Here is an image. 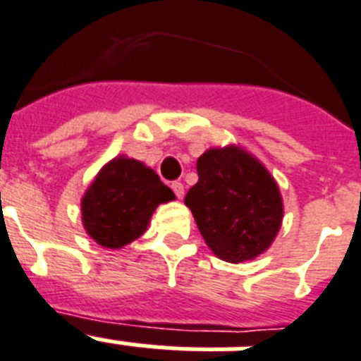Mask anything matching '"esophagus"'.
I'll return each mask as SVG.
<instances>
[{
    "mask_svg": "<svg viewBox=\"0 0 361 361\" xmlns=\"http://www.w3.org/2000/svg\"><path fill=\"white\" fill-rule=\"evenodd\" d=\"M172 190H174V195L178 196V198H183V195H185V189H183V183H180V181H174L172 183Z\"/></svg>",
    "mask_w": 361,
    "mask_h": 361,
    "instance_id": "obj_1",
    "label": "esophagus"
}]
</instances>
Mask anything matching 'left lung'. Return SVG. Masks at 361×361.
I'll use <instances>...</instances> for the list:
<instances>
[{"mask_svg": "<svg viewBox=\"0 0 361 361\" xmlns=\"http://www.w3.org/2000/svg\"><path fill=\"white\" fill-rule=\"evenodd\" d=\"M196 171L198 183L187 192L185 205L209 250L231 264L262 255L284 214L274 176L238 145L205 150Z\"/></svg>", "mask_w": 361, "mask_h": 361, "instance_id": "obj_1", "label": "left lung"}]
</instances>
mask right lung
<instances>
[{"mask_svg":"<svg viewBox=\"0 0 361 361\" xmlns=\"http://www.w3.org/2000/svg\"><path fill=\"white\" fill-rule=\"evenodd\" d=\"M172 200L174 192L150 166L117 156L97 172L80 200L82 226L99 246L121 250L147 231L157 205Z\"/></svg>","mask_w":361,"mask_h":361,"instance_id":"obj_1","label":"right lung"}]
</instances>
